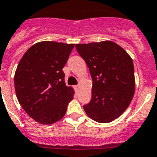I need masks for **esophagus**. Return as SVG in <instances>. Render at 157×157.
Listing matches in <instances>:
<instances>
[{
  "label": "esophagus",
  "instance_id": "esophagus-1",
  "mask_svg": "<svg viewBox=\"0 0 157 157\" xmlns=\"http://www.w3.org/2000/svg\"><path fill=\"white\" fill-rule=\"evenodd\" d=\"M79 87H80L79 86H74V88H75V90H79Z\"/></svg>",
  "mask_w": 157,
  "mask_h": 157
}]
</instances>
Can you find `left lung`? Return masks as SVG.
<instances>
[{"mask_svg": "<svg viewBox=\"0 0 157 157\" xmlns=\"http://www.w3.org/2000/svg\"><path fill=\"white\" fill-rule=\"evenodd\" d=\"M92 78L90 101L83 105L86 113L97 122H111L120 117L135 92L134 65L131 56L110 40L76 44Z\"/></svg>", "mask_w": 157, "mask_h": 157, "instance_id": "8db88e82", "label": "left lung"}]
</instances>
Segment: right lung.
<instances>
[{"label":"right lung","mask_w":157,"mask_h":157,"mask_svg":"<svg viewBox=\"0 0 157 157\" xmlns=\"http://www.w3.org/2000/svg\"><path fill=\"white\" fill-rule=\"evenodd\" d=\"M74 44L41 41L30 47L15 73V90L24 111L43 125L65 116L74 90L65 83L63 67Z\"/></svg>","instance_id":"1"}]
</instances>
